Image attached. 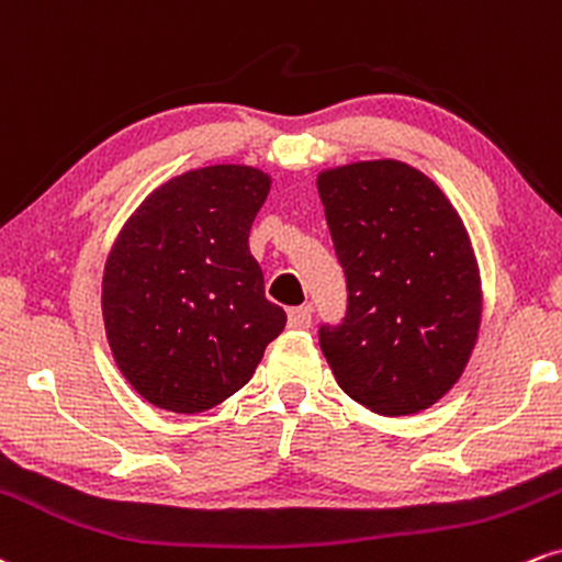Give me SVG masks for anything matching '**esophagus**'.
<instances>
[{
	"label": "esophagus",
	"instance_id": "1",
	"mask_svg": "<svg viewBox=\"0 0 562 562\" xmlns=\"http://www.w3.org/2000/svg\"><path fill=\"white\" fill-rule=\"evenodd\" d=\"M310 323H313V310H310L307 305L289 310V328L302 331V328H310Z\"/></svg>",
	"mask_w": 562,
	"mask_h": 562
}]
</instances>
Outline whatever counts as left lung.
I'll return each mask as SVG.
<instances>
[{
	"label": "left lung",
	"mask_w": 562,
	"mask_h": 562,
	"mask_svg": "<svg viewBox=\"0 0 562 562\" xmlns=\"http://www.w3.org/2000/svg\"><path fill=\"white\" fill-rule=\"evenodd\" d=\"M347 315L321 328L339 384L368 411L400 418L445 397L481 326V273L463 217L413 165L360 160L318 173Z\"/></svg>",
	"instance_id": "8db88e82"
}]
</instances>
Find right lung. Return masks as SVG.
I'll return each mask as SVG.
<instances>
[{
  "label": "right lung",
  "instance_id": "1",
  "mask_svg": "<svg viewBox=\"0 0 562 562\" xmlns=\"http://www.w3.org/2000/svg\"><path fill=\"white\" fill-rule=\"evenodd\" d=\"M270 183L252 165L187 170L123 223L102 273L104 334L149 405L183 415L221 405L286 326L249 252Z\"/></svg>",
  "mask_w": 562,
  "mask_h": 562
}]
</instances>
